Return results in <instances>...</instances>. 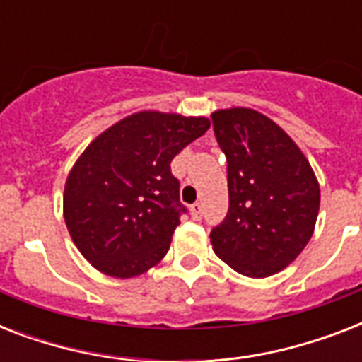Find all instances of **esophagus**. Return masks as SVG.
<instances>
[{
    "label": "esophagus",
    "mask_w": 362,
    "mask_h": 362,
    "mask_svg": "<svg viewBox=\"0 0 362 362\" xmlns=\"http://www.w3.org/2000/svg\"><path fill=\"white\" fill-rule=\"evenodd\" d=\"M189 212H192V216L195 220H199V218L203 216V203H193L192 206H189Z\"/></svg>",
    "instance_id": "obj_1"
}]
</instances>
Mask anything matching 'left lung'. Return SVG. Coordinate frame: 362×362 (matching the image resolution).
I'll list each match as a JSON object with an SVG mask.
<instances>
[{
  "instance_id": "1",
  "label": "left lung",
  "mask_w": 362,
  "mask_h": 362,
  "mask_svg": "<svg viewBox=\"0 0 362 362\" xmlns=\"http://www.w3.org/2000/svg\"><path fill=\"white\" fill-rule=\"evenodd\" d=\"M212 124L229 187V212L210 233L212 247L240 274H276L314 233L320 212L314 170L291 136L257 110H216Z\"/></svg>"
}]
</instances>
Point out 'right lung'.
<instances>
[{
    "label": "right lung",
    "mask_w": 362,
    "mask_h": 362,
    "mask_svg": "<svg viewBox=\"0 0 362 362\" xmlns=\"http://www.w3.org/2000/svg\"><path fill=\"white\" fill-rule=\"evenodd\" d=\"M209 127L201 116L142 110L90 142L65 182L64 218L95 269L133 278L165 257L186 212L170 161Z\"/></svg>",
    "instance_id": "1"
}]
</instances>
